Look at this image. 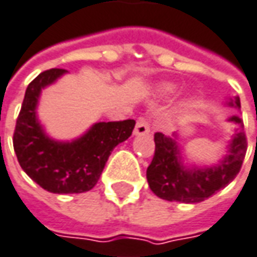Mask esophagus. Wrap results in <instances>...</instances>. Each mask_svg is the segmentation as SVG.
Listing matches in <instances>:
<instances>
[{
  "mask_svg": "<svg viewBox=\"0 0 257 257\" xmlns=\"http://www.w3.org/2000/svg\"><path fill=\"white\" fill-rule=\"evenodd\" d=\"M134 134L135 135H148L150 134V122L147 117H138L137 120V125H135V129H134Z\"/></svg>",
  "mask_w": 257,
  "mask_h": 257,
  "instance_id": "esophagus-1",
  "label": "esophagus"
}]
</instances>
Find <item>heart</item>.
<instances>
[{
    "label": "heart",
    "instance_id": "1",
    "mask_svg": "<svg viewBox=\"0 0 257 257\" xmlns=\"http://www.w3.org/2000/svg\"><path fill=\"white\" fill-rule=\"evenodd\" d=\"M160 90L164 95H170V93H173L174 90H175V87H174L173 84H161Z\"/></svg>",
    "mask_w": 257,
    "mask_h": 257
}]
</instances>
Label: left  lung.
Instances as JSON below:
<instances>
[{"instance_id":"8db88e82","label":"left lung","mask_w":257,"mask_h":257,"mask_svg":"<svg viewBox=\"0 0 257 257\" xmlns=\"http://www.w3.org/2000/svg\"><path fill=\"white\" fill-rule=\"evenodd\" d=\"M227 105L240 107V99H230ZM229 120L237 123L240 128L230 141L227 155L217 165L204 168L184 167L175 140L157 132L154 135L155 154L147 170V180L152 193L162 200L194 204L204 201L231 183L241 168L247 141L241 129V119L231 116Z\"/></svg>"}]
</instances>
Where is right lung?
<instances>
[{"label": "right lung", "mask_w": 257, "mask_h": 257, "mask_svg": "<svg viewBox=\"0 0 257 257\" xmlns=\"http://www.w3.org/2000/svg\"><path fill=\"white\" fill-rule=\"evenodd\" d=\"M64 73V69H50L28 84L13 144L21 168L41 188L54 194H77L95 187L110 152L132 135L135 120L97 122L72 142L50 138L40 125L36 107L41 89Z\"/></svg>", "instance_id": "add662e5"}]
</instances>
